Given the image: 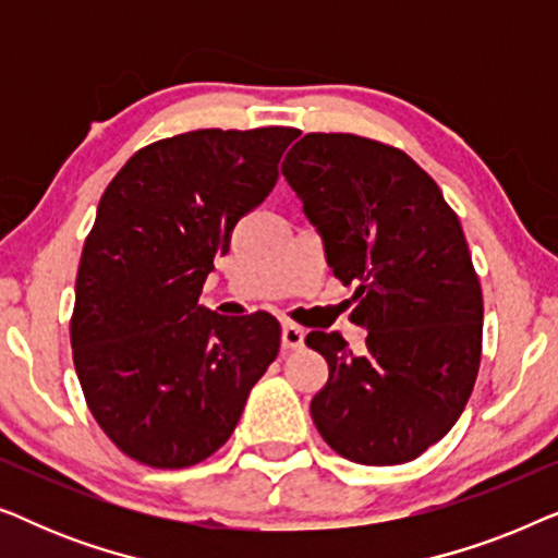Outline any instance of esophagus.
<instances>
[{
	"mask_svg": "<svg viewBox=\"0 0 558 558\" xmlns=\"http://www.w3.org/2000/svg\"><path fill=\"white\" fill-rule=\"evenodd\" d=\"M281 345H284V350H296L304 345V330L300 325L294 323H284V327H281Z\"/></svg>",
	"mask_w": 558,
	"mask_h": 558,
	"instance_id": "obj_1",
	"label": "esophagus"
}]
</instances>
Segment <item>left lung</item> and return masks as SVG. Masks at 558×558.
Segmentation results:
<instances>
[{"label":"left lung","instance_id":"8db88e82","mask_svg":"<svg viewBox=\"0 0 558 558\" xmlns=\"http://www.w3.org/2000/svg\"><path fill=\"white\" fill-rule=\"evenodd\" d=\"M281 174L355 287L363 350L312 330L330 378L310 403L317 432L357 464L416 460L468 407L483 357V289L460 218L437 182L391 144L304 134Z\"/></svg>","mask_w":558,"mask_h":558}]
</instances>
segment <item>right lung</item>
Masks as SVG:
<instances>
[{
  "label": "right lung",
  "instance_id": "1",
  "mask_svg": "<svg viewBox=\"0 0 558 558\" xmlns=\"http://www.w3.org/2000/svg\"><path fill=\"white\" fill-rule=\"evenodd\" d=\"M296 134L167 136L104 190L75 277L71 345L90 414L136 462L180 470L208 460L279 353L269 312L228 319L197 296L233 226L277 185Z\"/></svg>",
  "mask_w": 558,
  "mask_h": 558
}]
</instances>
